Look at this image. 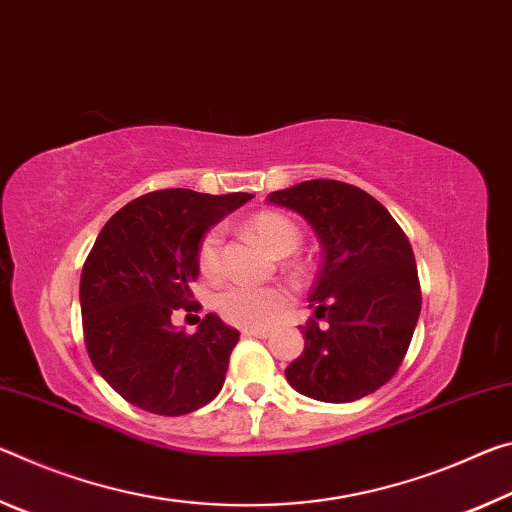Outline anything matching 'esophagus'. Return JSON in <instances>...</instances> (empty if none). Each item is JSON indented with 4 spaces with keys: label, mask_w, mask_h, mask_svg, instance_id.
Masks as SVG:
<instances>
[{
    "label": "esophagus",
    "mask_w": 512,
    "mask_h": 512,
    "mask_svg": "<svg viewBox=\"0 0 512 512\" xmlns=\"http://www.w3.org/2000/svg\"><path fill=\"white\" fill-rule=\"evenodd\" d=\"M249 338H270V329H242Z\"/></svg>",
    "instance_id": "1"
}]
</instances>
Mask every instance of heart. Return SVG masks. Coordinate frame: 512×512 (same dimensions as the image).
<instances>
[{
    "label": "heart",
    "instance_id": "obj_1",
    "mask_svg": "<svg viewBox=\"0 0 512 512\" xmlns=\"http://www.w3.org/2000/svg\"><path fill=\"white\" fill-rule=\"evenodd\" d=\"M249 231L263 242V245L274 251V254H290L299 245V229L297 224L288 220L286 215L263 211L249 220ZM197 263L201 274L220 276L222 274V231L211 229L199 242ZM292 301L290 290L286 286H258L249 281H233L224 286L215 297V308L220 311L226 322L238 326H251L261 329L288 311Z\"/></svg>",
    "mask_w": 512,
    "mask_h": 512
}]
</instances>
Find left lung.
<instances>
[{
  "mask_svg": "<svg viewBox=\"0 0 512 512\" xmlns=\"http://www.w3.org/2000/svg\"><path fill=\"white\" fill-rule=\"evenodd\" d=\"M267 201L304 217L324 254L288 383L329 404L372 395L397 374L422 311L406 233L381 201L342 181H304Z\"/></svg>",
  "mask_w": 512,
  "mask_h": 512,
  "instance_id": "1",
  "label": "left lung"
}]
</instances>
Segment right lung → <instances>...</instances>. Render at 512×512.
Returning a JSON list of instances; mask_svg holds the SVG:
<instances>
[{"label":"right lung","instance_id":"obj_1","mask_svg":"<svg viewBox=\"0 0 512 512\" xmlns=\"http://www.w3.org/2000/svg\"><path fill=\"white\" fill-rule=\"evenodd\" d=\"M247 192L204 195L188 188L147 192L104 224L83 263L81 320L88 356L111 388L154 415H186L222 390L240 333L208 313L195 333L174 311H199L201 238Z\"/></svg>","mask_w":512,"mask_h":512}]
</instances>
